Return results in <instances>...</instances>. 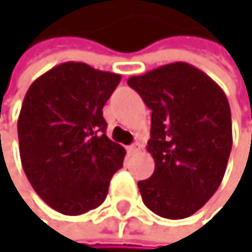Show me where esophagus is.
<instances>
[{
    "mask_svg": "<svg viewBox=\"0 0 252 252\" xmlns=\"http://www.w3.org/2000/svg\"><path fill=\"white\" fill-rule=\"evenodd\" d=\"M142 148V143H139V142H136V143H133V145H130V147L127 148V151L130 153V154H133V153H136V151H139Z\"/></svg>",
    "mask_w": 252,
    "mask_h": 252,
    "instance_id": "obj_1",
    "label": "esophagus"
}]
</instances>
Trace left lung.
Wrapping results in <instances>:
<instances>
[{"label":"left lung","instance_id":"left-lung-1","mask_svg":"<svg viewBox=\"0 0 252 252\" xmlns=\"http://www.w3.org/2000/svg\"><path fill=\"white\" fill-rule=\"evenodd\" d=\"M151 109L148 153L156 168L137 183L143 204L166 219L198 212L218 190L233 145L231 112L219 86L175 62L128 78Z\"/></svg>","mask_w":252,"mask_h":252}]
</instances>
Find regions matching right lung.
Instances as JSON below:
<instances>
[{"mask_svg": "<svg viewBox=\"0 0 252 252\" xmlns=\"http://www.w3.org/2000/svg\"><path fill=\"white\" fill-rule=\"evenodd\" d=\"M119 74L66 62L28 88L18 118L19 154L36 193L54 210L77 216L99 207L125 150L105 136L102 107Z\"/></svg>", "mask_w": 252, "mask_h": 252, "instance_id": "obj_1", "label": "right lung"}]
</instances>
